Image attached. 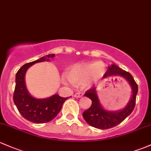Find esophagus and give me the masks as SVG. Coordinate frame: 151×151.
Segmentation results:
<instances>
[{
  "label": "esophagus",
  "mask_w": 151,
  "mask_h": 151,
  "mask_svg": "<svg viewBox=\"0 0 151 151\" xmlns=\"http://www.w3.org/2000/svg\"><path fill=\"white\" fill-rule=\"evenodd\" d=\"M83 93H81V92H78V93H75L74 96H75L76 98H80V97L83 96Z\"/></svg>",
  "instance_id": "obj_1"
}]
</instances>
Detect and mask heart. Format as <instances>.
Listing matches in <instances>:
<instances>
[{
    "mask_svg": "<svg viewBox=\"0 0 151 151\" xmlns=\"http://www.w3.org/2000/svg\"><path fill=\"white\" fill-rule=\"evenodd\" d=\"M105 65L103 63H87L76 64L67 71L68 79L74 84L91 85L92 81L100 78L104 73Z\"/></svg>",
    "mask_w": 151,
    "mask_h": 151,
    "instance_id": "obj_1",
    "label": "heart"
}]
</instances>
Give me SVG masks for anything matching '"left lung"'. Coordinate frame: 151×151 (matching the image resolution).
<instances>
[{"mask_svg":"<svg viewBox=\"0 0 151 151\" xmlns=\"http://www.w3.org/2000/svg\"><path fill=\"white\" fill-rule=\"evenodd\" d=\"M111 76H122L129 82L132 88V97L127 106L123 109L116 111H109L104 109L100 104L95 87L86 91L84 95L91 100L92 104L88 109L83 111V116L89 125L98 129H106L118 125L132 113L135 106L136 96L138 91V86L134 81L132 76L114 64L109 67L103 77L106 78Z\"/></svg>","mask_w":151,"mask_h":151,"instance_id":"8db88e82","label":"left lung"}]
</instances>
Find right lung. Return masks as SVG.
Listing matches in <instances>:
<instances>
[{
	"instance_id": "1",
	"label": "right lung",
	"mask_w": 151,
	"mask_h": 151,
	"mask_svg": "<svg viewBox=\"0 0 151 151\" xmlns=\"http://www.w3.org/2000/svg\"><path fill=\"white\" fill-rule=\"evenodd\" d=\"M55 55L50 54L40 59L24 65L16 75V86L14 93V101L19 113L27 120L36 124L47 123L52 120L62 109V106L68 97L55 94L47 99L34 98L29 94L25 85V73L27 69L36 63L49 61V58Z\"/></svg>"
}]
</instances>
